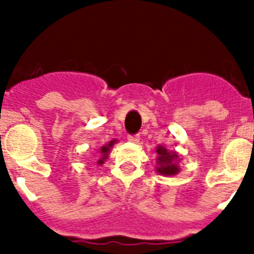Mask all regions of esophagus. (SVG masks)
Returning <instances> with one entry per match:
<instances>
[{
    "label": "esophagus",
    "instance_id": "34e87169",
    "mask_svg": "<svg viewBox=\"0 0 254 254\" xmlns=\"http://www.w3.org/2000/svg\"><path fill=\"white\" fill-rule=\"evenodd\" d=\"M128 141H131V142H134V143H138L140 142V134H128Z\"/></svg>",
    "mask_w": 254,
    "mask_h": 254
}]
</instances>
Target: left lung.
I'll use <instances>...</instances> for the list:
<instances>
[{"instance_id":"1","label":"left lung","mask_w":254,"mask_h":254,"mask_svg":"<svg viewBox=\"0 0 254 254\" xmlns=\"http://www.w3.org/2000/svg\"><path fill=\"white\" fill-rule=\"evenodd\" d=\"M156 152H158V158H156V165L155 168L159 174L163 176H176L179 172L178 167V154L173 151H168L164 146L159 145L156 147Z\"/></svg>"}]
</instances>
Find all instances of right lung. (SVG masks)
<instances>
[{"label":"right lung","mask_w":254,"mask_h":254,"mask_svg":"<svg viewBox=\"0 0 254 254\" xmlns=\"http://www.w3.org/2000/svg\"><path fill=\"white\" fill-rule=\"evenodd\" d=\"M114 142H116V140L111 141V142L108 143V145H105V146H103L102 149H100V154H102V158H100L99 160H98V164H99V165H100V164L104 163L105 159L108 158V154H109V151H111V147L113 146Z\"/></svg>","instance_id":"1"}]
</instances>
